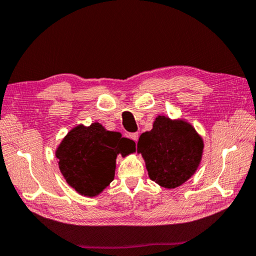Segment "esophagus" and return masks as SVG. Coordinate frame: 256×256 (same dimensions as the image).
<instances>
[{
	"instance_id": "esophagus-1",
	"label": "esophagus",
	"mask_w": 256,
	"mask_h": 256,
	"mask_svg": "<svg viewBox=\"0 0 256 256\" xmlns=\"http://www.w3.org/2000/svg\"><path fill=\"white\" fill-rule=\"evenodd\" d=\"M128 136L131 138L133 141H136V142L138 140V133H136H136H130Z\"/></svg>"
}]
</instances>
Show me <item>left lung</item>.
Segmentation results:
<instances>
[{"mask_svg": "<svg viewBox=\"0 0 256 256\" xmlns=\"http://www.w3.org/2000/svg\"><path fill=\"white\" fill-rule=\"evenodd\" d=\"M203 141L190 124L158 116L150 132L142 134V154L149 177L162 188H175L194 174L200 164Z\"/></svg>", "mask_w": 256, "mask_h": 256, "instance_id": "1", "label": "left lung"}]
</instances>
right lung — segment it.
Here are the masks:
<instances>
[{
  "mask_svg": "<svg viewBox=\"0 0 256 256\" xmlns=\"http://www.w3.org/2000/svg\"><path fill=\"white\" fill-rule=\"evenodd\" d=\"M136 150V144L106 131L99 123L76 126L56 151L64 178L82 196H94L114 180L118 154Z\"/></svg>",
  "mask_w": 256,
  "mask_h": 256,
  "instance_id": "add662e5",
  "label": "right lung"
}]
</instances>
